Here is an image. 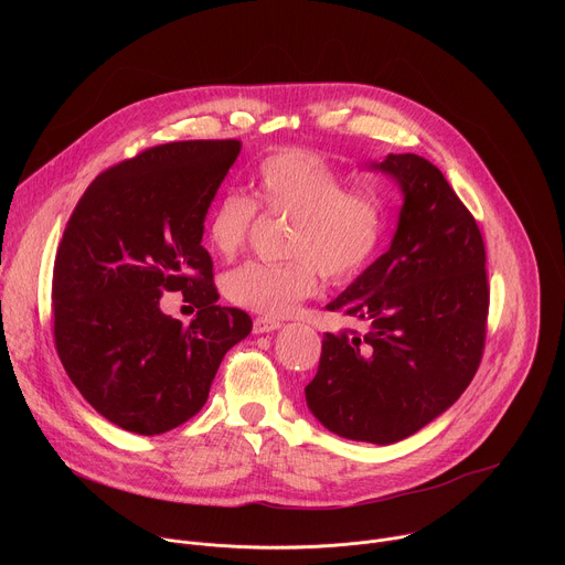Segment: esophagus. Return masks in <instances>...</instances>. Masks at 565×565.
<instances>
[{
	"instance_id": "esophagus-1",
	"label": "esophagus",
	"mask_w": 565,
	"mask_h": 565,
	"mask_svg": "<svg viewBox=\"0 0 565 565\" xmlns=\"http://www.w3.org/2000/svg\"><path fill=\"white\" fill-rule=\"evenodd\" d=\"M281 324L277 319H273V317H257L255 319V324H253V331L257 333V335H264V333H273V331H277Z\"/></svg>"
}]
</instances>
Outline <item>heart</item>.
I'll use <instances>...</instances> for the list:
<instances>
[{"label":"heart","instance_id":"b5f03b06","mask_svg":"<svg viewBox=\"0 0 565 565\" xmlns=\"http://www.w3.org/2000/svg\"><path fill=\"white\" fill-rule=\"evenodd\" d=\"M253 199L221 196L207 212L205 246L232 259L246 246L255 207L290 221L286 264H244L223 277L225 297L246 310L286 317L317 290V273L335 284L358 279L377 257L384 212L375 196L349 190L324 156L286 149L268 156L250 185Z\"/></svg>","mask_w":565,"mask_h":565}]
</instances>
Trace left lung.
<instances>
[{"label":"left lung","mask_w":565,"mask_h":565,"mask_svg":"<svg viewBox=\"0 0 565 565\" xmlns=\"http://www.w3.org/2000/svg\"><path fill=\"white\" fill-rule=\"evenodd\" d=\"M395 181L402 207L391 246L327 310L366 333H327L303 388L329 431L393 445L445 414L469 386L490 303L480 230L443 172L416 153L371 163Z\"/></svg>","instance_id":"left-lung-1"}]
</instances>
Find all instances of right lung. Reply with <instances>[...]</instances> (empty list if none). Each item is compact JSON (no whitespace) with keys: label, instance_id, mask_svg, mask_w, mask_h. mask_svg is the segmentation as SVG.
Listing matches in <instances>:
<instances>
[{"label":"right lung","instance_id":"1","mask_svg":"<svg viewBox=\"0 0 565 565\" xmlns=\"http://www.w3.org/2000/svg\"><path fill=\"white\" fill-rule=\"evenodd\" d=\"M238 140L151 147L100 174L77 201L53 268L55 349L71 382L109 423L166 434L205 405L223 355L253 319L218 306L201 246L207 210ZM183 291L188 328L159 310Z\"/></svg>","mask_w":565,"mask_h":565}]
</instances>
